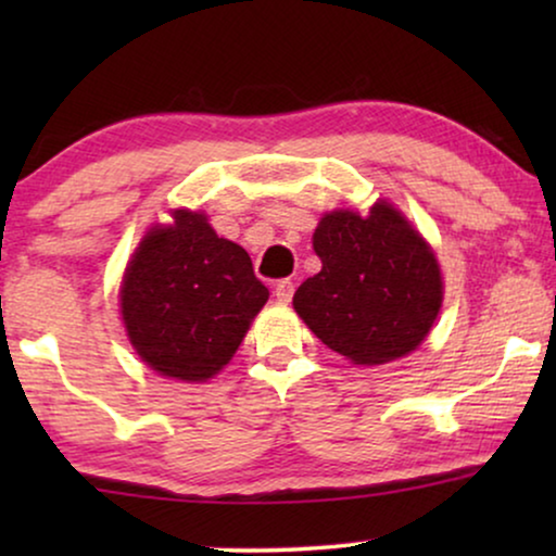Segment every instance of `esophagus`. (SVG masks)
I'll return each instance as SVG.
<instances>
[{
    "instance_id": "esophagus-1",
    "label": "esophagus",
    "mask_w": 556,
    "mask_h": 556,
    "mask_svg": "<svg viewBox=\"0 0 556 556\" xmlns=\"http://www.w3.org/2000/svg\"><path fill=\"white\" fill-rule=\"evenodd\" d=\"M293 291H295L293 280L291 278H283V280H278L276 288H273V295H276L278 303H291Z\"/></svg>"
}]
</instances>
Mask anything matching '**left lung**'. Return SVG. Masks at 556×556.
<instances>
[{
	"label": "left lung",
	"instance_id": "obj_1",
	"mask_svg": "<svg viewBox=\"0 0 556 556\" xmlns=\"http://www.w3.org/2000/svg\"><path fill=\"white\" fill-rule=\"evenodd\" d=\"M321 270L303 280L293 308L326 346L375 367L415 352L443 306L438 257L390 202L326 212L314 232Z\"/></svg>",
	"mask_w": 556,
	"mask_h": 556
}]
</instances>
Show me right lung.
Returning <instances> with one entry per match:
<instances>
[{
  "instance_id": "add662e5",
  "label": "right lung",
  "mask_w": 556,
  "mask_h": 556,
  "mask_svg": "<svg viewBox=\"0 0 556 556\" xmlns=\"http://www.w3.org/2000/svg\"><path fill=\"white\" fill-rule=\"evenodd\" d=\"M268 288L238 242L207 215L174 210L172 225L143 235L121 283V316L136 354L181 382L215 377L261 314Z\"/></svg>"
}]
</instances>
